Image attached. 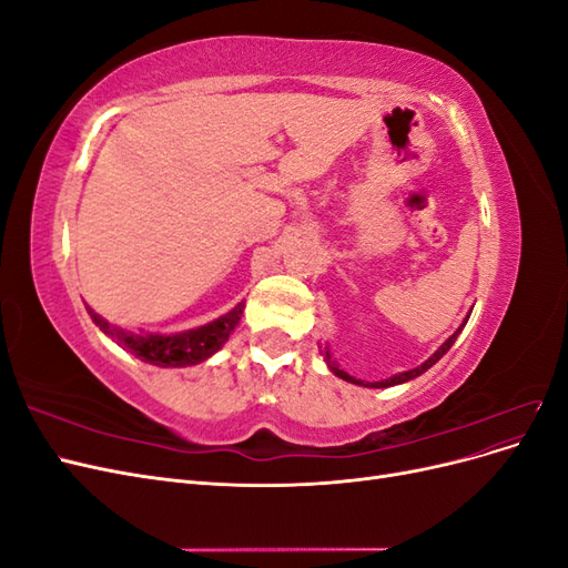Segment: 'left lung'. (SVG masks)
Returning a JSON list of instances; mask_svg holds the SVG:
<instances>
[{
    "label": "left lung",
    "instance_id": "1",
    "mask_svg": "<svg viewBox=\"0 0 568 568\" xmlns=\"http://www.w3.org/2000/svg\"><path fill=\"white\" fill-rule=\"evenodd\" d=\"M471 315V313H469ZM469 315L467 317H464V322L457 326V332L453 334V336H448V338H445L443 343H440V346H438V351L432 355V357H428V359H424V363L419 365V367H415V369H407V372H398V374H393V376H388V379H382V382H363V379H355V376H351L348 372H343L341 367H338V363H336V359H334V355H332V351H329V346H320L322 351V357H324V363H326V367H329L336 376H338V379H343V382H348V384H355V386H365V388H390V386H398V384H405V382H412V379H417V376L419 374H424L426 369H432L436 363H438V359L445 355V353H448L450 348H453V343L457 341V336L462 334V329H464V324H467V320H469Z\"/></svg>",
    "mask_w": 568,
    "mask_h": 568
}]
</instances>
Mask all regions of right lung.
Instances as JSON below:
<instances>
[{
	"label": "right lung",
	"mask_w": 568,
	"mask_h": 568,
	"mask_svg": "<svg viewBox=\"0 0 568 568\" xmlns=\"http://www.w3.org/2000/svg\"><path fill=\"white\" fill-rule=\"evenodd\" d=\"M84 307H88V313L92 322L99 326V332L111 336L134 357H140L142 363L156 367H189L205 363V359L225 346L227 338L236 329L239 320L244 315L246 303H236L230 313L220 315L217 320L201 324L196 329H186L178 334H134L128 329H120V326H113L109 320L94 313L88 303H84Z\"/></svg>",
	"instance_id": "1"
}]
</instances>
